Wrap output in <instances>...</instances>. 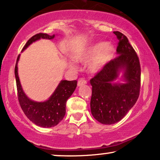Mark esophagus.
<instances>
[{"mask_svg":"<svg viewBox=\"0 0 160 160\" xmlns=\"http://www.w3.org/2000/svg\"><path fill=\"white\" fill-rule=\"evenodd\" d=\"M87 83L86 80L84 78H80L78 81V86H81L82 85H85V84Z\"/></svg>","mask_w":160,"mask_h":160,"instance_id":"34e87169","label":"esophagus"}]
</instances>
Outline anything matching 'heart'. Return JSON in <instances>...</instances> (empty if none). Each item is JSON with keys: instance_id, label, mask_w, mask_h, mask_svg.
I'll return each mask as SVG.
<instances>
[{"instance_id": "1", "label": "heart", "mask_w": 160, "mask_h": 160, "mask_svg": "<svg viewBox=\"0 0 160 160\" xmlns=\"http://www.w3.org/2000/svg\"><path fill=\"white\" fill-rule=\"evenodd\" d=\"M115 52V46L110 42H101L88 46L75 56L77 61L88 63V70L91 73L96 74L103 69L110 61ZM71 68L78 69L77 62L74 60L69 62Z\"/></svg>"}]
</instances>
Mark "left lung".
I'll return each instance as SVG.
<instances>
[{
	"label": "left lung",
	"mask_w": 160,
	"mask_h": 160,
	"mask_svg": "<svg viewBox=\"0 0 160 160\" xmlns=\"http://www.w3.org/2000/svg\"><path fill=\"white\" fill-rule=\"evenodd\" d=\"M113 32L119 40L118 56L90 80L92 114L103 124H115L124 118L137 101L141 83V67L135 50L126 36L118 31ZM121 70L124 72L125 82L114 84Z\"/></svg>",
	"instance_id": "1"
}]
</instances>
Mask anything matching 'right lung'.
Returning a JSON list of instances; mask_svg holds the SVG:
<instances>
[{
    "instance_id": "1",
    "label": "right lung",
    "mask_w": 160,
    "mask_h": 160,
    "mask_svg": "<svg viewBox=\"0 0 160 160\" xmlns=\"http://www.w3.org/2000/svg\"><path fill=\"white\" fill-rule=\"evenodd\" d=\"M55 35L50 36L47 33L36 34L32 36L25 44L22 51L31 45L32 42L40 38L53 39ZM20 54L17 58L15 67V76L16 80L17 92L19 104L22 107L25 115L32 123L42 128H52L57 125L62 120L65 115L66 101L77 87V80H61L54 92L48 100L43 102H36L30 100L23 91L18 74V62Z\"/></svg>"
}]
</instances>
